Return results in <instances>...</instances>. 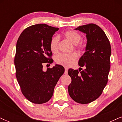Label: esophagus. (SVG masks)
Returning <instances> with one entry per match:
<instances>
[{
  "mask_svg": "<svg viewBox=\"0 0 122 122\" xmlns=\"http://www.w3.org/2000/svg\"><path fill=\"white\" fill-rule=\"evenodd\" d=\"M68 68H65V72H64V74H65V75H67V74H68Z\"/></svg>",
  "mask_w": 122,
  "mask_h": 122,
  "instance_id": "obj_1",
  "label": "esophagus"
}]
</instances>
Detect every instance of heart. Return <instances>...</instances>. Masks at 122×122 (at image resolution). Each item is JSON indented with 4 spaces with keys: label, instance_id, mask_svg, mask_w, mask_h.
Listing matches in <instances>:
<instances>
[{
    "label": "heart",
    "instance_id": "heart-1",
    "mask_svg": "<svg viewBox=\"0 0 122 122\" xmlns=\"http://www.w3.org/2000/svg\"><path fill=\"white\" fill-rule=\"evenodd\" d=\"M64 36L67 40L71 41L73 45H76L77 48L79 49H83L84 48V46L83 45H77L82 38L81 35L77 31L75 30L67 31L65 33ZM59 40L58 36H55L51 38L50 40V47L53 53H56L58 50ZM77 57V54L75 53H71V54L61 53L56 57L55 60L57 64L65 66H69L73 64Z\"/></svg>",
    "mask_w": 122,
    "mask_h": 122
}]
</instances>
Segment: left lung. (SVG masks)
Masks as SVG:
<instances>
[{
	"label": "left lung",
	"instance_id": "1",
	"mask_svg": "<svg viewBox=\"0 0 122 122\" xmlns=\"http://www.w3.org/2000/svg\"><path fill=\"white\" fill-rule=\"evenodd\" d=\"M75 30L86 34L85 52L79 61V66H85V69H79L80 72L78 70H68L72 79L68 92L74 101L88 104L97 99L107 85L111 48L107 36L97 25L90 23Z\"/></svg>",
	"mask_w": 122,
	"mask_h": 122
}]
</instances>
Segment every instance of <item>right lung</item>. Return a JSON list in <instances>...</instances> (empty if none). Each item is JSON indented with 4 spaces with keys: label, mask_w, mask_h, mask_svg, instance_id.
<instances>
[{
    "label": "right lung",
    "mask_w": 122,
    "mask_h": 122,
    "mask_svg": "<svg viewBox=\"0 0 122 122\" xmlns=\"http://www.w3.org/2000/svg\"><path fill=\"white\" fill-rule=\"evenodd\" d=\"M58 28L46 24L32 25L25 29L17 41L14 64L16 77L21 91L35 104L46 103L65 69L56 64L43 71V63L51 64L52 52L50 42Z\"/></svg>",
    "instance_id": "1"
}]
</instances>
